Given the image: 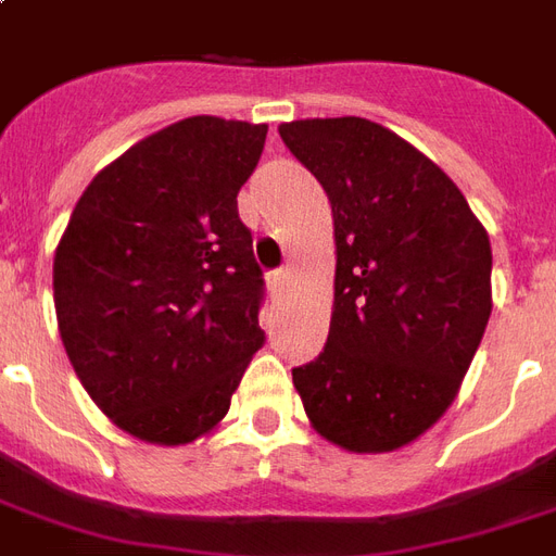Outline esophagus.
I'll return each instance as SVG.
<instances>
[{"mask_svg": "<svg viewBox=\"0 0 556 556\" xmlns=\"http://www.w3.org/2000/svg\"><path fill=\"white\" fill-rule=\"evenodd\" d=\"M289 279H291V267L286 265V267H279V270H274V274H270V286H274V289H286V286H289Z\"/></svg>", "mask_w": 556, "mask_h": 556, "instance_id": "obj_1", "label": "esophagus"}]
</instances>
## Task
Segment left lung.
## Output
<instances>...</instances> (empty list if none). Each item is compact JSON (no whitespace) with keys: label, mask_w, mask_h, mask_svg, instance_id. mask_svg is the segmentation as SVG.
<instances>
[{"label":"left lung","mask_w":556,"mask_h":556,"mask_svg":"<svg viewBox=\"0 0 556 556\" xmlns=\"http://www.w3.org/2000/svg\"><path fill=\"white\" fill-rule=\"evenodd\" d=\"M279 138L327 191V348L291 371L312 427L353 454L409 445L454 404L492 312V247L451 176L380 123L291 121Z\"/></svg>","instance_id":"1"}]
</instances>
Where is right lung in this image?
I'll return each mask as SVG.
<instances>
[{"label":"right lung","instance_id":"obj_1","mask_svg":"<svg viewBox=\"0 0 556 556\" xmlns=\"http://www.w3.org/2000/svg\"><path fill=\"white\" fill-rule=\"evenodd\" d=\"M265 123L188 117L93 176L55 250L64 351L90 401L129 435L185 445L229 413L265 344V298L238 191Z\"/></svg>","mask_w":556,"mask_h":556}]
</instances>
